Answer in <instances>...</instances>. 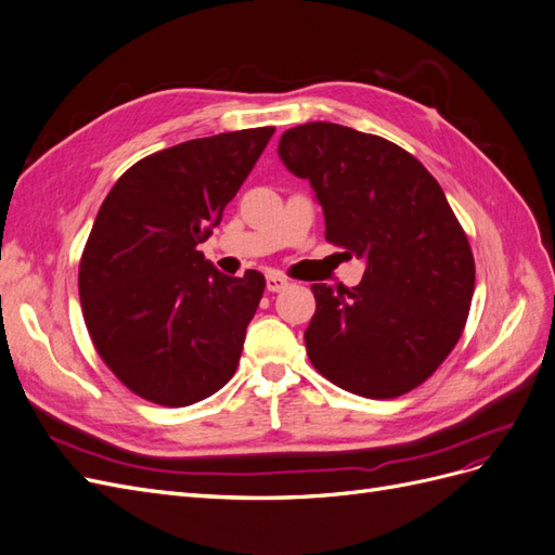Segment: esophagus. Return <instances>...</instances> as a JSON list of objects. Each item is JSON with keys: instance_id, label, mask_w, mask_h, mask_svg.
<instances>
[{"instance_id": "obj_1", "label": "esophagus", "mask_w": 555, "mask_h": 555, "mask_svg": "<svg viewBox=\"0 0 555 555\" xmlns=\"http://www.w3.org/2000/svg\"><path fill=\"white\" fill-rule=\"evenodd\" d=\"M289 287V280L287 278H282L280 273H268L266 275V289L268 292H284V289H287Z\"/></svg>"}]
</instances>
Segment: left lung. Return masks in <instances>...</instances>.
I'll list each match as a JSON object with an SVG mask.
<instances>
[{
	"label": "left lung",
	"mask_w": 555,
	"mask_h": 555,
	"mask_svg": "<svg viewBox=\"0 0 555 555\" xmlns=\"http://www.w3.org/2000/svg\"><path fill=\"white\" fill-rule=\"evenodd\" d=\"M278 155L310 182L326 241L365 261L357 287L312 284V365L357 396L412 391L459 343L475 292L473 249L442 188L396 143L333 122L287 129Z\"/></svg>",
	"instance_id": "8db88e82"
}]
</instances>
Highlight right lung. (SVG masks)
<instances>
[{"label": "right lung", "mask_w": 555, "mask_h": 555, "mask_svg": "<svg viewBox=\"0 0 555 555\" xmlns=\"http://www.w3.org/2000/svg\"><path fill=\"white\" fill-rule=\"evenodd\" d=\"M275 127L194 139L113 184L82 251L78 292L99 357L133 393L184 408L220 391L241 361L266 287L198 251Z\"/></svg>", "instance_id": "right-lung-1"}]
</instances>
